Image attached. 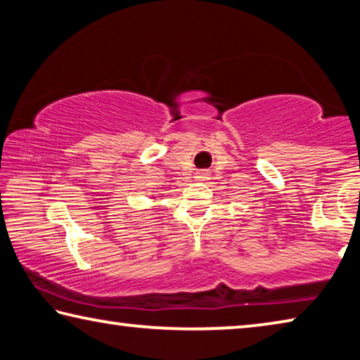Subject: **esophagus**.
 I'll use <instances>...</instances> for the list:
<instances>
[{"label":"esophagus","instance_id":"34e87169","mask_svg":"<svg viewBox=\"0 0 360 360\" xmlns=\"http://www.w3.org/2000/svg\"><path fill=\"white\" fill-rule=\"evenodd\" d=\"M207 179H209V173L206 169H200V172H197V174H195V181H207Z\"/></svg>","mask_w":360,"mask_h":360}]
</instances>
